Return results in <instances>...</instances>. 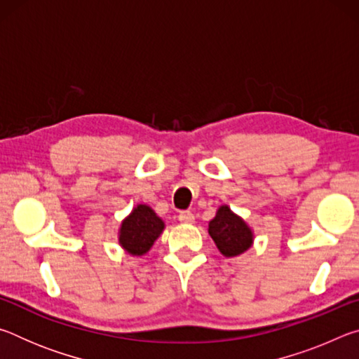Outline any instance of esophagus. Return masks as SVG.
Masks as SVG:
<instances>
[{
	"label": "esophagus",
	"instance_id": "obj_1",
	"mask_svg": "<svg viewBox=\"0 0 359 359\" xmlns=\"http://www.w3.org/2000/svg\"><path fill=\"white\" fill-rule=\"evenodd\" d=\"M179 220H180L182 223H193V222H194L193 212H190V210H182L180 214H179Z\"/></svg>",
	"mask_w": 359,
	"mask_h": 359
}]
</instances>
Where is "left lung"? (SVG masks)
<instances>
[{"label": "left lung", "instance_id": "obj_1", "mask_svg": "<svg viewBox=\"0 0 359 359\" xmlns=\"http://www.w3.org/2000/svg\"><path fill=\"white\" fill-rule=\"evenodd\" d=\"M209 234L224 257H238L252 247V229L241 217L222 205L209 223Z\"/></svg>", "mask_w": 359, "mask_h": 359}]
</instances>
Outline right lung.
I'll list each match as a JSON object with an SVG mask.
<instances>
[{
	"mask_svg": "<svg viewBox=\"0 0 359 359\" xmlns=\"http://www.w3.org/2000/svg\"><path fill=\"white\" fill-rule=\"evenodd\" d=\"M165 229V223L149 205L139 204L131 215L125 218L120 228V244L131 255H144L150 250L158 236Z\"/></svg>",
	"mask_w": 359,
	"mask_h": 359,
	"instance_id": "add662e5",
	"label": "right lung"
}]
</instances>
